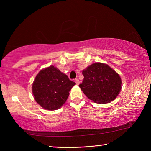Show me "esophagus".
<instances>
[{"mask_svg": "<svg viewBox=\"0 0 151 151\" xmlns=\"http://www.w3.org/2000/svg\"><path fill=\"white\" fill-rule=\"evenodd\" d=\"M75 83H76V85H78L79 83H80V81H79V80H78V78H76V79H75Z\"/></svg>", "mask_w": 151, "mask_h": 151, "instance_id": "1", "label": "esophagus"}]
</instances>
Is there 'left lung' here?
<instances>
[{"label": "left lung", "mask_w": 151, "mask_h": 151, "mask_svg": "<svg viewBox=\"0 0 151 151\" xmlns=\"http://www.w3.org/2000/svg\"><path fill=\"white\" fill-rule=\"evenodd\" d=\"M83 75L84 78L79 87L94 103H109L121 91V77L105 64L94 63L83 71Z\"/></svg>", "instance_id": "left-lung-1"}]
</instances>
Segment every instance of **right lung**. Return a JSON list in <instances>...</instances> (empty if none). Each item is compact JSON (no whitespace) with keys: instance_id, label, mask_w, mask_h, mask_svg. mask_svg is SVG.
Wrapping results in <instances>:
<instances>
[{"instance_id":"add662e5","label":"right lung","mask_w":151,"mask_h":151,"mask_svg":"<svg viewBox=\"0 0 151 151\" xmlns=\"http://www.w3.org/2000/svg\"><path fill=\"white\" fill-rule=\"evenodd\" d=\"M75 85L67 75L50 66L40 70L36 76L32 93L35 101L42 108L53 111L63 106Z\"/></svg>"}]
</instances>
